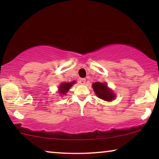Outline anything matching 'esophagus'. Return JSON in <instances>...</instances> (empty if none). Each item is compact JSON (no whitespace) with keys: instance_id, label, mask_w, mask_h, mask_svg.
Here are the masks:
<instances>
[{"instance_id":"1","label":"esophagus","mask_w":159,"mask_h":159,"mask_svg":"<svg viewBox=\"0 0 159 159\" xmlns=\"http://www.w3.org/2000/svg\"><path fill=\"white\" fill-rule=\"evenodd\" d=\"M85 82H86V80L84 79V78H82V79L80 80V83L82 84H85Z\"/></svg>"}]
</instances>
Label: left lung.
I'll use <instances>...</instances> for the list:
<instances>
[{
	"label": "left lung",
	"mask_w": 159,
	"mask_h": 159,
	"mask_svg": "<svg viewBox=\"0 0 159 159\" xmlns=\"http://www.w3.org/2000/svg\"><path fill=\"white\" fill-rule=\"evenodd\" d=\"M93 88L95 95L99 98L106 101H111L115 99V95L113 91L107 87L106 83L96 82L93 84Z\"/></svg>",
	"instance_id": "left-lung-1"
}]
</instances>
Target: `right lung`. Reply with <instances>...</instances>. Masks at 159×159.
I'll list each match as a JSON object with an SVG mask.
<instances>
[{
	"mask_svg": "<svg viewBox=\"0 0 159 159\" xmlns=\"http://www.w3.org/2000/svg\"><path fill=\"white\" fill-rule=\"evenodd\" d=\"M74 84H75V81L70 82H64V83L61 84L59 87H58V93H59L61 96L66 95V93L68 92L69 89L71 88V87Z\"/></svg>",
	"mask_w": 159,
	"mask_h": 159,
	"instance_id": "right-lung-1",
	"label": "right lung"
}]
</instances>
